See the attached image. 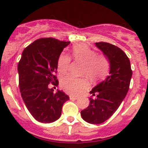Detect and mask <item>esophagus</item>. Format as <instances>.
<instances>
[{
	"instance_id": "esophagus-1",
	"label": "esophagus",
	"mask_w": 148,
	"mask_h": 148,
	"mask_svg": "<svg viewBox=\"0 0 148 148\" xmlns=\"http://www.w3.org/2000/svg\"><path fill=\"white\" fill-rule=\"evenodd\" d=\"M69 98H70V99H71V100H75V99H79V97L78 96H74V95H70Z\"/></svg>"
}]
</instances>
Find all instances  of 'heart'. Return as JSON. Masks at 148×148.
<instances>
[{
    "label": "heart",
    "mask_w": 148,
    "mask_h": 148,
    "mask_svg": "<svg viewBox=\"0 0 148 148\" xmlns=\"http://www.w3.org/2000/svg\"><path fill=\"white\" fill-rule=\"evenodd\" d=\"M72 54L75 59L84 62L83 74L92 79L97 80L104 78L110 70V62L106 56L96 54V52L85 44L76 45L72 49ZM71 58L67 53H62L58 59V70L64 74L68 70ZM61 86L65 92L70 94H79L87 86L84 79L66 76L62 78Z\"/></svg>",
    "instance_id": "heart-1"
}]
</instances>
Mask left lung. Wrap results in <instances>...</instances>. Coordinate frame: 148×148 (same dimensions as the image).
I'll return each instance as SVG.
<instances>
[{"label": "left lung", "mask_w": 148, "mask_h": 148, "mask_svg": "<svg viewBox=\"0 0 148 148\" xmlns=\"http://www.w3.org/2000/svg\"><path fill=\"white\" fill-rule=\"evenodd\" d=\"M95 46L108 59L110 71L107 78L92 89L90 93L97 98H90L81 116L88 123L101 124L115 112L126 97L132 71L130 59L120 48L106 42L95 43Z\"/></svg>", "instance_id": "obj_1"}]
</instances>
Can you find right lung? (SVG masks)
Instances as JSON below:
<instances>
[{
    "instance_id": "right-lung-1",
    "label": "right lung",
    "mask_w": 148,
    "mask_h": 148,
    "mask_svg": "<svg viewBox=\"0 0 148 148\" xmlns=\"http://www.w3.org/2000/svg\"><path fill=\"white\" fill-rule=\"evenodd\" d=\"M70 41L53 38H40L23 50L18 66L19 87L22 99L31 115L37 121L51 123L57 120L69 97L64 92L49 88L57 85L55 73L62 51Z\"/></svg>"
}]
</instances>
